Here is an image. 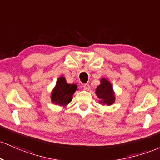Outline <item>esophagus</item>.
I'll return each mask as SVG.
<instances>
[{
	"label": "esophagus",
	"instance_id": "esophagus-1",
	"mask_svg": "<svg viewBox=\"0 0 160 160\" xmlns=\"http://www.w3.org/2000/svg\"><path fill=\"white\" fill-rule=\"evenodd\" d=\"M83 87L85 91H89L90 88H91V86H90V85H88V84H85Z\"/></svg>",
	"mask_w": 160,
	"mask_h": 160
}]
</instances>
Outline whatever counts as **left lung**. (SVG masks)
<instances>
[{"label":"left lung","instance_id":"8db88e82","mask_svg":"<svg viewBox=\"0 0 160 160\" xmlns=\"http://www.w3.org/2000/svg\"><path fill=\"white\" fill-rule=\"evenodd\" d=\"M100 82V84L95 91V94L99 98V103L103 106L112 105L116 101V94L112 84L105 78H102Z\"/></svg>","mask_w":160,"mask_h":160}]
</instances>
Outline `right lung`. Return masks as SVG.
<instances>
[{
  "instance_id": "add662e5",
  "label": "right lung",
  "mask_w": 160,
  "mask_h": 160,
  "mask_svg": "<svg viewBox=\"0 0 160 160\" xmlns=\"http://www.w3.org/2000/svg\"><path fill=\"white\" fill-rule=\"evenodd\" d=\"M77 90L75 84H68L65 77L61 75L58 78L56 85L51 91V102L55 105H58L65 108L72 100L73 94Z\"/></svg>"
}]
</instances>
